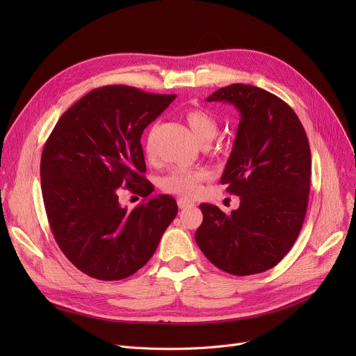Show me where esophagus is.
<instances>
[{"label":"esophagus","mask_w":356,"mask_h":356,"mask_svg":"<svg viewBox=\"0 0 356 356\" xmlns=\"http://www.w3.org/2000/svg\"><path fill=\"white\" fill-rule=\"evenodd\" d=\"M193 202H191V200H188V199H184V197H179L177 199V207L180 208V209H184V208H188V207H193Z\"/></svg>","instance_id":"obj_1"}]
</instances>
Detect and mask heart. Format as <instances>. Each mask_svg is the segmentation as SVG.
Listing matches in <instances>:
<instances>
[{"instance_id": "1", "label": "heart", "mask_w": 356, "mask_h": 356, "mask_svg": "<svg viewBox=\"0 0 356 356\" xmlns=\"http://www.w3.org/2000/svg\"><path fill=\"white\" fill-rule=\"evenodd\" d=\"M186 122H188L193 137L200 145L209 144L218 134V122L207 111H189L186 114ZM145 153L148 157H153L152 136L147 140ZM209 176L211 173L207 168H173L170 173L161 179L160 186L167 193L179 195L181 197H196L202 193L203 181H207Z\"/></svg>"}]
</instances>
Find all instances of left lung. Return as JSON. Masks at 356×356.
Returning <instances> with one entry per match:
<instances>
[{"label":"left lung","instance_id":"obj_1","mask_svg":"<svg viewBox=\"0 0 356 356\" xmlns=\"http://www.w3.org/2000/svg\"><path fill=\"white\" fill-rule=\"evenodd\" d=\"M207 101L227 102L239 111L220 183L241 202L231 213L200 203L203 222L196 244L225 273L267 271L291 250L306 216L312 173L306 131L283 99L252 85L220 88Z\"/></svg>","mask_w":356,"mask_h":356}]
</instances>
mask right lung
Masks as SVG:
<instances>
[{
    "label": "right lung",
    "mask_w": 356,
    "mask_h": 356,
    "mask_svg": "<svg viewBox=\"0 0 356 356\" xmlns=\"http://www.w3.org/2000/svg\"><path fill=\"white\" fill-rule=\"evenodd\" d=\"M175 98L125 85L93 89L65 112L44 144L40 179L51 232L89 277L112 282L137 273L177 215L168 195L133 211L118 202L120 187L153 193L141 136Z\"/></svg>",
    "instance_id": "add662e5"
}]
</instances>
